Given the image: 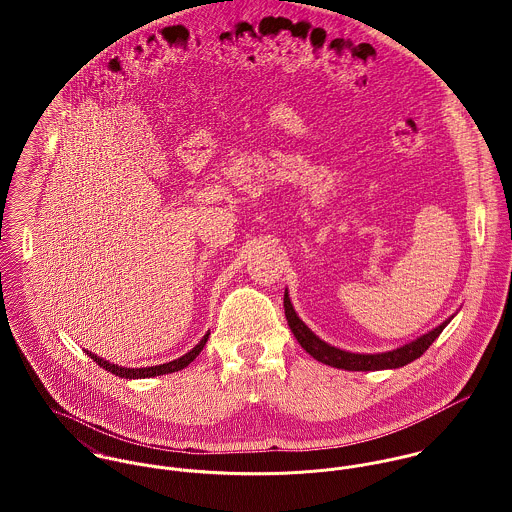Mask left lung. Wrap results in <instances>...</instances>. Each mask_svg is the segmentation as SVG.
Returning <instances> with one entry per match:
<instances>
[{"label":"left lung","mask_w":512,"mask_h":512,"mask_svg":"<svg viewBox=\"0 0 512 512\" xmlns=\"http://www.w3.org/2000/svg\"><path fill=\"white\" fill-rule=\"evenodd\" d=\"M284 307H286V319L288 325L292 329L293 337L297 339V343L319 363L335 366V368H345V370H380V368H398V366L408 365L412 361H416L420 355H424V351L436 341L441 329L447 325L441 323L434 331L422 335L420 339L412 341L410 345H404L396 351L390 353H380V355H353V353H345L339 351L335 347H329L327 343H323L319 337H315L303 321H299V317L293 311L288 290L284 295Z\"/></svg>","instance_id":"1"}]
</instances>
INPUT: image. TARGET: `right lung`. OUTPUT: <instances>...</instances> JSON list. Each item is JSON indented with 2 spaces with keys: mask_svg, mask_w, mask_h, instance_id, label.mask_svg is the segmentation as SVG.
Masks as SVG:
<instances>
[{
  "mask_svg": "<svg viewBox=\"0 0 512 512\" xmlns=\"http://www.w3.org/2000/svg\"><path fill=\"white\" fill-rule=\"evenodd\" d=\"M207 339H209V333L203 337V341L191 351V353H187L185 357H181V359H177V361H173V363H167V365H159V366H147V368H122V366L118 365H110V363H106V361H102V359H98L96 355H90V359H94L96 363L100 366H104L106 370H110V372H114V374H118V376H126V378H146V376H155V374H165V372H175V370H181V368H185V366L189 365L191 361H195L197 359V355L203 351V347H205V343H207Z\"/></svg>",
  "mask_w": 512,
  "mask_h": 512,
  "instance_id": "1",
  "label": "right lung"
}]
</instances>
